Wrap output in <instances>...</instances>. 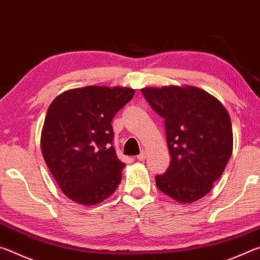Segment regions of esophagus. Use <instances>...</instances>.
I'll list each match as a JSON object with an SVG mask.
<instances>
[{
	"label": "esophagus",
	"instance_id": "obj_1",
	"mask_svg": "<svg viewBox=\"0 0 260 260\" xmlns=\"http://www.w3.org/2000/svg\"><path fill=\"white\" fill-rule=\"evenodd\" d=\"M136 158H138L139 160H144L147 158V151L142 150V151H141L140 155H138V157H136Z\"/></svg>",
	"mask_w": 260,
	"mask_h": 260
}]
</instances>
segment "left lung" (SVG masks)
<instances>
[{
    "label": "left lung",
    "mask_w": 260,
    "mask_h": 260,
    "mask_svg": "<svg viewBox=\"0 0 260 260\" xmlns=\"http://www.w3.org/2000/svg\"><path fill=\"white\" fill-rule=\"evenodd\" d=\"M150 107L165 119L171 164L156 175L161 192L180 203L208 193L221 177L233 151V131L225 107L196 87L141 89Z\"/></svg>",
    "instance_id": "obj_1"
}]
</instances>
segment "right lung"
Instances as JSON below:
<instances>
[{
  "label": "right lung",
  "mask_w": 260,
  "mask_h": 260,
  "mask_svg": "<svg viewBox=\"0 0 260 260\" xmlns=\"http://www.w3.org/2000/svg\"><path fill=\"white\" fill-rule=\"evenodd\" d=\"M134 94L126 87L88 86L52 101L41 133V151L70 200L95 205L119 186L125 164L113 147L111 121Z\"/></svg>",
  "instance_id": "add662e5"
}]
</instances>
